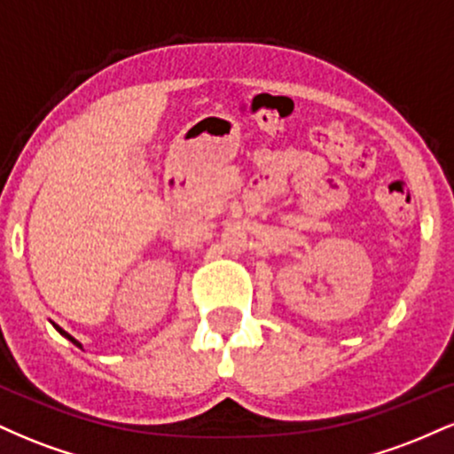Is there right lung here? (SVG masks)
<instances>
[{"mask_svg": "<svg viewBox=\"0 0 454 454\" xmlns=\"http://www.w3.org/2000/svg\"><path fill=\"white\" fill-rule=\"evenodd\" d=\"M53 326L57 328V331H59V333H61V335H64V337H66V340H70L72 343H74V346H76V348H82V343H81V341H76V340H74V337H72V335H70V333H66V331H64V328H61V326H57V325H55V322H53Z\"/></svg>", "mask_w": 454, "mask_h": 454, "instance_id": "right-lung-1", "label": "right lung"}]
</instances>
